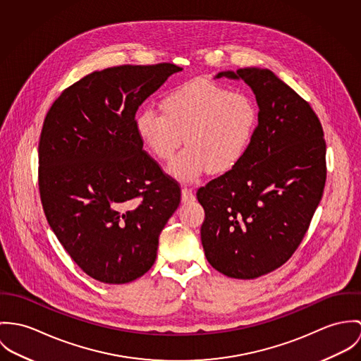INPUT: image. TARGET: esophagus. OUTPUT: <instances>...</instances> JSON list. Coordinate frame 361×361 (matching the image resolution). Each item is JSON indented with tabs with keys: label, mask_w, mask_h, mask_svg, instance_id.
<instances>
[{
	"label": "esophagus",
	"mask_w": 361,
	"mask_h": 361,
	"mask_svg": "<svg viewBox=\"0 0 361 361\" xmlns=\"http://www.w3.org/2000/svg\"><path fill=\"white\" fill-rule=\"evenodd\" d=\"M181 200H183V202H190V200H195L194 190H192L191 187L184 185V187H183V190H181Z\"/></svg>",
	"instance_id": "34e87169"
}]
</instances>
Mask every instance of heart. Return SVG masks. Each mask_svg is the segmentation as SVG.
<instances>
[{"instance_id":"obj_1","label":"heart","mask_w":361,"mask_h":361,"mask_svg":"<svg viewBox=\"0 0 361 361\" xmlns=\"http://www.w3.org/2000/svg\"><path fill=\"white\" fill-rule=\"evenodd\" d=\"M163 114L141 111L135 130L161 161L174 157L184 140L188 145L170 164V173L192 181L206 170L226 173L245 157L253 140L259 111L246 92L207 80H194L169 91Z\"/></svg>"}]
</instances>
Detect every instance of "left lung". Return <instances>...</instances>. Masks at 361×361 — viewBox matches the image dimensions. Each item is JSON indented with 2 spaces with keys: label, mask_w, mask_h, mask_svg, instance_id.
Segmentation results:
<instances>
[{
  "label": "left lung",
  "mask_w": 361,
  "mask_h": 361,
  "mask_svg": "<svg viewBox=\"0 0 361 361\" xmlns=\"http://www.w3.org/2000/svg\"><path fill=\"white\" fill-rule=\"evenodd\" d=\"M242 79L259 105V123L242 161L200 187V240L221 274L253 280L286 263L309 230L325 178V140L309 102L269 69L216 76Z\"/></svg>",
  "instance_id": "left-lung-1"
}]
</instances>
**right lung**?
I'll return each mask as SVG.
<instances>
[{
  "mask_svg": "<svg viewBox=\"0 0 361 361\" xmlns=\"http://www.w3.org/2000/svg\"><path fill=\"white\" fill-rule=\"evenodd\" d=\"M180 71L158 63L94 72L63 90L47 112L39 141L42 209L94 280L126 283L144 276L178 207L180 184L142 149L135 114Z\"/></svg>",
  "mask_w": 361,
  "mask_h": 361,
  "instance_id": "obj_1",
  "label": "right lung"
}]
</instances>
